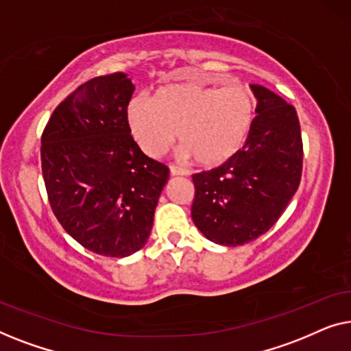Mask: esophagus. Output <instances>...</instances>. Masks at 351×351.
Instances as JSON below:
<instances>
[{
	"label": "esophagus",
	"instance_id": "1",
	"mask_svg": "<svg viewBox=\"0 0 351 351\" xmlns=\"http://www.w3.org/2000/svg\"><path fill=\"white\" fill-rule=\"evenodd\" d=\"M169 169H171V176H186L185 169H180V167H177L174 165H171Z\"/></svg>",
	"mask_w": 351,
	"mask_h": 351
}]
</instances>
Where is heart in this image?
Listing matches in <instances>:
<instances>
[{
	"instance_id": "b5f03b06",
	"label": "heart",
	"mask_w": 351,
	"mask_h": 351,
	"mask_svg": "<svg viewBox=\"0 0 351 351\" xmlns=\"http://www.w3.org/2000/svg\"><path fill=\"white\" fill-rule=\"evenodd\" d=\"M254 113L256 97L246 84L215 88L184 83L161 88L153 100L132 99L128 121L148 156H161L179 132L182 156L214 167L233 158L244 145Z\"/></svg>"
}]
</instances>
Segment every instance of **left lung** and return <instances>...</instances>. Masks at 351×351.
Masks as SVG:
<instances>
[{
    "label": "left lung",
    "mask_w": 351,
    "mask_h": 351,
    "mask_svg": "<svg viewBox=\"0 0 351 351\" xmlns=\"http://www.w3.org/2000/svg\"><path fill=\"white\" fill-rule=\"evenodd\" d=\"M252 128L241 150L222 166L191 176V219L210 241L243 246L268 232L299 189L302 177L300 124L295 108L263 86Z\"/></svg>",
    "instance_id": "1"
}]
</instances>
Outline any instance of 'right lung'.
<instances>
[{"mask_svg": "<svg viewBox=\"0 0 351 351\" xmlns=\"http://www.w3.org/2000/svg\"><path fill=\"white\" fill-rule=\"evenodd\" d=\"M124 73L81 84L51 114L41 169L52 213L81 246L105 257L143 247L169 167L141 150L128 121Z\"/></svg>", "mask_w": 351, "mask_h": 351, "instance_id": "right-lung-1", "label": "right lung"}]
</instances>
